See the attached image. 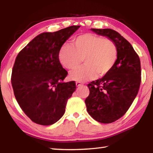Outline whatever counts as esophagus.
<instances>
[{"instance_id":"obj_1","label":"esophagus","mask_w":153,"mask_h":153,"mask_svg":"<svg viewBox=\"0 0 153 153\" xmlns=\"http://www.w3.org/2000/svg\"><path fill=\"white\" fill-rule=\"evenodd\" d=\"M76 86H77V87L81 86H82V85H83L82 82H76Z\"/></svg>"}]
</instances>
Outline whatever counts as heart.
I'll use <instances>...</instances> for the list:
<instances>
[{
    "mask_svg": "<svg viewBox=\"0 0 153 153\" xmlns=\"http://www.w3.org/2000/svg\"><path fill=\"white\" fill-rule=\"evenodd\" d=\"M61 63L69 69L79 66L84 59L85 65L74 69L70 79L86 81L105 76L115 65L117 58V47L112 40L91 33H83L74 40V46L65 45L59 55Z\"/></svg>",
    "mask_w": 153,
    "mask_h": 153,
    "instance_id": "1",
    "label": "heart"
}]
</instances>
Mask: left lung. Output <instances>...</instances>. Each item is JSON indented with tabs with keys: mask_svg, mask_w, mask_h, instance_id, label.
I'll use <instances>...</instances> for the list:
<instances>
[{
	"mask_svg": "<svg viewBox=\"0 0 153 153\" xmlns=\"http://www.w3.org/2000/svg\"><path fill=\"white\" fill-rule=\"evenodd\" d=\"M109 38L117 47V59L111 70L102 78L88 84V113L102 123H110L125 115L138 92L141 82L140 61L128 40L111 29H90Z\"/></svg>",
	"mask_w": 153,
	"mask_h": 153,
	"instance_id": "obj_1",
	"label": "left lung"
}]
</instances>
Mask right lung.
<instances>
[{
	"label": "right lung",
	"mask_w": 153,
	"mask_h": 153,
	"mask_svg": "<svg viewBox=\"0 0 153 153\" xmlns=\"http://www.w3.org/2000/svg\"><path fill=\"white\" fill-rule=\"evenodd\" d=\"M72 25L40 33L21 51L12 69L11 84L18 104L33 122L50 126L62 117L67 100L76 90L59 55L65 42L78 29Z\"/></svg>",
	"instance_id": "1"
}]
</instances>
